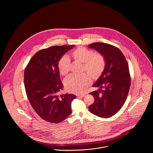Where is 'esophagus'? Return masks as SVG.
Segmentation results:
<instances>
[{
    "mask_svg": "<svg viewBox=\"0 0 153 153\" xmlns=\"http://www.w3.org/2000/svg\"><path fill=\"white\" fill-rule=\"evenodd\" d=\"M85 96V94H81V95H77V97H83Z\"/></svg>",
    "mask_w": 153,
    "mask_h": 153,
    "instance_id": "obj_1",
    "label": "esophagus"
}]
</instances>
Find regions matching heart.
I'll return each mask as SVG.
<instances>
[{
    "label": "heart",
    "mask_w": 153,
    "mask_h": 153,
    "mask_svg": "<svg viewBox=\"0 0 153 153\" xmlns=\"http://www.w3.org/2000/svg\"><path fill=\"white\" fill-rule=\"evenodd\" d=\"M71 56L73 59L82 62V71H86L94 79H97L105 68V59L99 53H94L91 50L80 47L72 51ZM69 58L66 56L62 57L58 62L59 73L63 76L66 75L69 71ZM91 82V77L87 73L71 74L65 80V85L68 91L80 94L84 91Z\"/></svg>",
    "instance_id": "obj_1"
}]
</instances>
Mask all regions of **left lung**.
<instances>
[{"mask_svg":"<svg viewBox=\"0 0 153 153\" xmlns=\"http://www.w3.org/2000/svg\"><path fill=\"white\" fill-rule=\"evenodd\" d=\"M88 47L99 51L105 61L103 72L93 85L100 89L89 94L95 102L89 110L96 116L109 117L122 108L127 97L131 84L128 65L122 51L113 45L95 42Z\"/></svg>","mask_w":153,"mask_h":153,"instance_id":"left-lung-1","label":"left lung"}]
</instances>
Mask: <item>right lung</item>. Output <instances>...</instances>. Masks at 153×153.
<instances>
[{
    "mask_svg": "<svg viewBox=\"0 0 153 153\" xmlns=\"http://www.w3.org/2000/svg\"><path fill=\"white\" fill-rule=\"evenodd\" d=\"M74 45L54 46L36 52L25 70L27 97L36 114L44 120L58 123L72 113V94L58 95L64 85L59 77L58 62Z\"/></svg>",
    "mask_w": 153,
    "mask_h": 153,
    "instance_id": "obj_1",
    "label": "right lung"
}]
</instances>
